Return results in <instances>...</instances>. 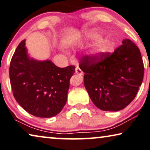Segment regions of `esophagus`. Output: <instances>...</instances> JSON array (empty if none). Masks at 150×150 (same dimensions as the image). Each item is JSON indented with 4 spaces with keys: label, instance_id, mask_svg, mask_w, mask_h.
<instances>
[{
    "label": "esophagus",
    "instance_id": "esophagus-1",
    "mask_svg": "<svg viewBox=\"0 0 150 150\" xmlns=\"http://www.w3.org/2000/svg\"><path fill=\"white\" fill-rule=\"evenodd\" d=\"M75 71H76V73L77 74H78V75L81 76V75H82V74H83L82 71L81 70V69H80V68H78V67H76V70H75Z\"/></svg>",
    "mask_w": 150,
    "mask_h": 150
}]
</instances>
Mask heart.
I'll list each match as a JSON object with an SVG mask.
<instances>
[{"instance_id": "1", "label": "heart", "mask_w": 150, "mask_h": 150, "mask_svg": "<svg viewBox=\"0 0 150 150\" xmlns=\"http://www.w3.org/2000/svg\"><path fill=\"white\" fill-rule=\"evenodd\" d=\"M86 37L87 40L91 41H96L100 39V35L94 31H88L86 32ZM109 47L110 42L109 41L100 40L94 45L89 55L94 58H98L107 53Z\"/></svg>"}]
</instances>
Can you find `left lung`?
Here are the masks:
<instances>
[{"label": "left lung", "instance_id": "left-lung-1", "mask_svg": "<svg viewBox=\"0 0 150 150\" xmlns=\"http://www.w3.org/2000/svg\"><path fill=\"white\" fill-rule=\"evenodd\" d=\"M122 43L112 54L106 53L100 58L85 56L80 64L90 98L105 111H118L130 104L144 78L139 48L128 39Z\"/></svg>", "mask_w": 150, "mask_h": 150}]
</instances>
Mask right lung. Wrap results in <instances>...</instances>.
<instances>
[{"label": "right lung", "mask_w": 150, "mask_h": 150, "mask_svg": "<svg viewBox=\"0 0 150 150\" xmlns=\"http://www.w3.org/2000/svg\"><path fill=\"white\" fill-rule=\"evenodd\" d=\"M75 66L59 68L50 59L31 57L21 41L10 63L9 76L14 97L23 109L33 116H56L67 101L70 79Z\"/></svg>", "instance_id": "add662e5"}]
</instances>
